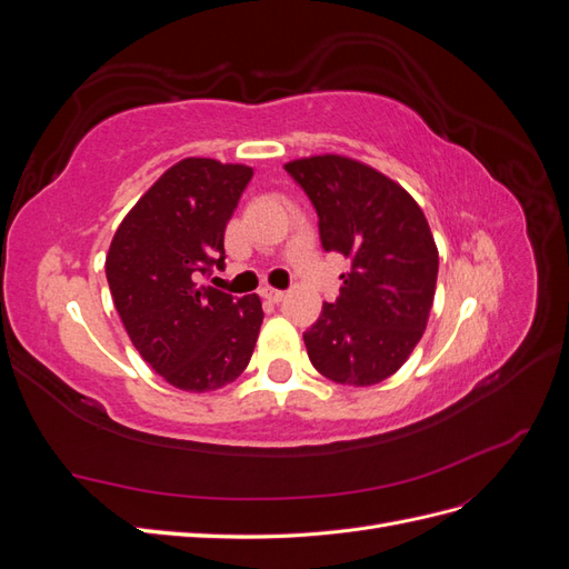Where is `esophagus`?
<instances>
[{
	"instance_id": "1",
	"label": "esophagus",
	"mask_w": 569,
	"mask_h": 569,
	"mask_svg": "<svg viewBox=\"0 0 569 569\" xmlns=\"http://www.w3.org/2000/svg\"><path fill=\"white\" fill-rule=\"evenodd\" d=\"M261 297L263 299H268V301H272V303H280L287 295H284V291L282 289H274V287H263L261 289Z\"/></svg>"
}]
</instances>
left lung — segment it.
<instances>
[{
  "instance_id": "1",
  "label": "left lung",
  "mask_w": 569,
  "mask_h": 569,
  "mask_svg": "<svg viewBox=\"0 0 569 569\" xmlns=\"http://www.w3.org/2000/svg\"><path fill=\"white\" fill-rule=\"evenodd\" d=\"M318 211L325 251L351 258L335 303L303 335L327 380L372 387L418 347L435 303L439 251L406 189L368 163L320 153L284 163Z\"/></svg>"
}]
</instances>
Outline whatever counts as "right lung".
<instances>
[{
  "label": "right lung",
  "mask_w": 569,
  "mask_h": 569,
  "mask_svg": "<svg viewBox=\"0 0 569 569\" xmlns=\"http://www.w3.org/2000/svg\"><path fill=\"white\" fill-rule=\"evenodd\" d=\"M253 176L189 157L170 166L120 222L107 253L113 306L134 349L168 385L216 391L249 366L263 306L199 284L226 261L228 220Z\"/></svg>",
  "instance_id": "obj_1"
}]
</instances>
